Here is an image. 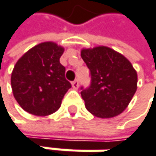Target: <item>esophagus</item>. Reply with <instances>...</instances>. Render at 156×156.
I'll return each instance as SVG.
<instances>
[{"instance_id": "obj_1", "label": "esophagus", "mask_w": 156, "mask_h": 156, "mask_svg": "<svg viewBox=\"0 0 156 156\" xmlns=\"http://www.w3.org/2000/svg\"><path fill=\"white\" fill-rule=\"evenodd\" d=\"M72 86H73L74 89H77V88H79V86H80V84H79V80H74L73 82H72Z\"/></svg>"}]
</instances>
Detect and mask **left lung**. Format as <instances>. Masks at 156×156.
Instances as JSON below:
<instances>
[{"label": "left lung", "instance_id": "8db88e82", "mask_svg": "<svg viewBox=\"0 0 156 156\" xmlns=\"http://www.w3.org/2000/svg\"><path fill=\"white\" fill-rule=\"evenodd\" d=\"M81 58L90 70L91 84L80 92L86 109L99 118L122 113L137 89V73L119 52L105 46L82 49Z\"/></svg>", "mask_w": 156, "mask_h": 156}]
</instances>
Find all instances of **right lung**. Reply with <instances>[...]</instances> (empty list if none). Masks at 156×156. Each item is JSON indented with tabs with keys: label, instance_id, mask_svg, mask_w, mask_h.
Listing matches in <instances>:
<instances>
[{
	"label": "right lung",
	"instance_id": "add662e5",
	"mask_svg": "<svg viewBox=\"0 0 156 156\" xmlns=\"http://www.w3.org/2000/svg\"><path fill=\"white\" fill-rule=\"evenodd\" d=\"M64 48L54 42L34 46L15 64L11 87L15 100L27 112L36 116L55 113L71 88L65 67L59 62Z\"/></svg>",
	"mask_w": 156,
	"mask_h": 156
}]
</instances>
